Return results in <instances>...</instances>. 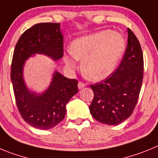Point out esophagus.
Wrapping results in <instances>:
<instances>
[{"instance_id":"esophagus-1","label":"esophagus","mask_w":158,"mask_h":158,"mask_svg":"<svg viewBox=\"0 0 158 158\" xmlns=\"http://www.w3.org/2000/svg\"><path fill=\"white\" fill-rule=\"evenodd\" d=\"M85 86H86V84H85L84 82H79V83H78V87H79V89H82V88L85 87Z\"/></svg>"}]
</instances>
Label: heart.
<instances>
[{
  "label": "heart",
  "instance_id": "obj_1",
  "mask_svg": "<svg viewBox=\"0 0 158 158\" xmlns=\"http://www.w3.org/2000/svg\"><path fill=\"white\" fill-rule=\"evenodd\" d=\"M124 38L113 31H102L73 40L69 46L71 55H64L66 64L72 68L76 60H82V73L92 81L108 77L117 66L125 50Z\"/></svg>",
  "mask_w": 158,
  "mask_h": 158
}]
</instances>
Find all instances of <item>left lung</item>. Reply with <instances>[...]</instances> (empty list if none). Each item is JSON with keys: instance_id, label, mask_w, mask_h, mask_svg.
<instances>
[{"instance_id": "1", "label": "left lung", "mask_w": 158, "mask_h": 158, "mask_svg": "<svg viewBox=\"0 0 158 158\" xmlns=\"http://www.w3.org/2000/svg\"><path fill=\"white\" fill-rule=\"evenodd\" d=\"M127 46L117 69L101 82L90 85L94 99L89 112L95 120L108 125H117L132 114L141 89L143 56L141 45L127 28Z\"/></svg>"}]
</instances>
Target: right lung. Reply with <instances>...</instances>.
Listing matches in <instances>:
<instances>
[{
	"instance_id": "add662e5",
	"label": "right lung",
	"mask_w": 158,
	"mask_h": 158,
	"mask_svg": "<svg viewBox=\"0 0 158 158\" xmlns=\"http://www.w3.org/2000/svg\"><path fill=\"white\" fill-rule=\"evenodd\" d=\"M63 41L60 23H42L27 30L15 45L11 80L16 106L23 119L35 128L48 130L64 120L67 103L78 92V81L55 71L49 87L38 94L30 90L25 83V61L35 54L45 55L53 60L61 59Z\"/></svg>"
}]
</instances>
